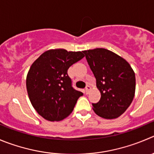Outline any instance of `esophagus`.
<instances>
[{
	"mask_svg": "<svg viewBox=\"0 0 154 154\" xmlns=\"http://www.w3.org/2000/svg\"><path fill=\"white\" fill-rule=\"evenodd\" d=\"M91 89V86H89V85L86 86V88H85V93H86V94H89V92H90Z\"/></svg>",
	"mask_w": 154,
	"mask_h": 154,
	"instance_id": "34e87169",
	"label": "esophagus"
}]
</instances>
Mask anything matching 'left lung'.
Returning <instances> with one entry per match:
<instances>
[{
	"mask_svg": "<svg viewBox=\"0 0 154 154\" xmlns=\"http://www.w3.org/2000/svg\"><path fill=\"white\" fill-rule=\"evenodd\" d=\"M83 53L101 94L99 102L92 104L93 110L102 118H117L128 109L134 97V70L124 58L105 48Z\"/></svg>",
	"mask_w": 154,
	"mask_h": 154,
	"instance_id": "1",
	"label": "left lung"
}]
</instances>
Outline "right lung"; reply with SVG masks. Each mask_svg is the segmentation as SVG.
Returning a JSON list of instances; mask_svg holds the SVG:
<instances>
[{
	"instance_id": "obj_1",
	"label": "right lung",
	"mask_w": 154,
	"mask_h": 154,
	"mask_svg": "<svg viewBox=\"0 0 154 154\" xmlns=\"http://www.w3.org/2000/svg\"><path fill=\"white\" fill-rule=\"evenodd\" d=\"M84 57L81 51L51 49L32 64L26 76V89L32 106L44 119L60 121L72 112L83 93L72 87L67 70Z\"/></svg>"
}]
</instances>
